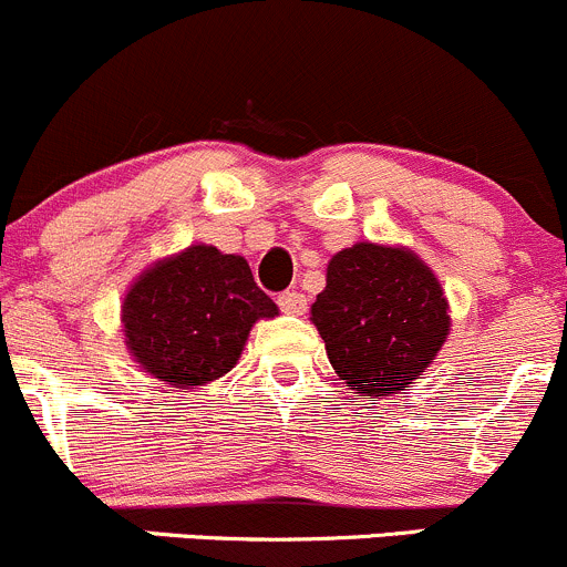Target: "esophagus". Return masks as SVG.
<instances>
[{
  "label": "esophagus",
  "instance_id": "esophagus-1",
  "mask_svg": "<svg viewBox=\"0 0 567 567\" xmlns=\"http://www.w3.org/2000/svg\"><path fill=\"white\" fill-rule=\"evenodd\" d=\"M277 305L279 310L288 312V316H305L307 312V299L301 293H296V290H285V293H279Z\"/></svg>",
  "mask_w": 567,
  "mask_h": 567
}]
</instances>
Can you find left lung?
<instances>
[{
    "mask_svg": "<svg viewBox=\"0 0 567 567\" xmlns=\"http://www.w3.org/2000/svg\"><path fill=\"white\" fill-rule=\"evenodd\" d=\"M326 357L359 398H392L414 384L450 334V301L409 247L359 241L326 266L310 310Z\"/></svg>",
    "mask_w": 567,
    "mask_h": 567,
    "instance_id": "8db88e82",
    "label": "left lung"
}]
</instances>
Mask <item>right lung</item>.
<instances>
[{
  "mask_svg": "<svg viewBox=\"0 0 567 567\" xmlns=\"http://www.w3.org/2000/svg\"><path fill=\"white\" fill-rule=\"evenodd\" d=\"M274 316L279 307L257 288L249 262L208 244L151 262L120 305L128 357L175 390H197L230 373L251 326Z\"/></svg>",
  "mask_w": 567,
  "mask_h": 567,
  "instance_id": "1",
  "label": "right lung"
}]
</instances>
